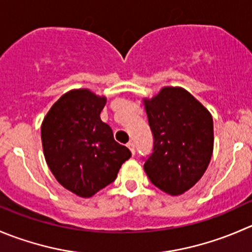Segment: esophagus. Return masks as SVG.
Returning <instances> with one entry per match:
<instances>
[{
    "label": "esophagus",
    "mask_w": 252,
    "mask_h": 252,
    "mask_svg": "<svg viewBox=\"0 0 252 252\" xmlns=\"http://www.w3.org/2000/svg\"><path fill=\"white\" fill-rule=\"evenodd\" d=\"M126 146H128L129 150L131 151V154H133V155H135V145H134L133 141H129V143L126 144Z\"/></svg>",
    "instance_id": "obj_1"
}]
</instances>
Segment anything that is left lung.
Instances as JSON below:
<instances>
[{
	"label": "left lung",
	"mask_w": 252,
	"mask_h": 252,
	"mask_svg": "<svg viewBox=\"0 0 252 252\" xmlns=\"http://www.w3.org/2000/svg\"><path fill=\"white\" fill-rule=\"evenodd\" d=\"M154 136L144 170L154 186L172 196L193 187L213 154V118L203 104L181 87H163L144 99Z\"/></svg>",
	"instance_id": "8db88e82"
}]
</instances>
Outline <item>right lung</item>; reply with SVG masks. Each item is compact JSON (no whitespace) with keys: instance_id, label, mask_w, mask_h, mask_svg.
Returning <instances> with one entry per match:
<instances>
[{"instance_id":"right-lung-1","label":"right lung","mask_w":252,"mask_h":252,"mask_svg":"<svg viewBox=\"0 0 252 252\" xmlns=\"http://www.w3.org/2000/svg\"><path fill=\"white\" fill-rule=\"evenodd\" d=\"M106 102L87 89L72 90L53 104L41 124L49 168L63 187L85 198L113 182L131 156L101 121Z\"/></svg>"}]
</instances>
